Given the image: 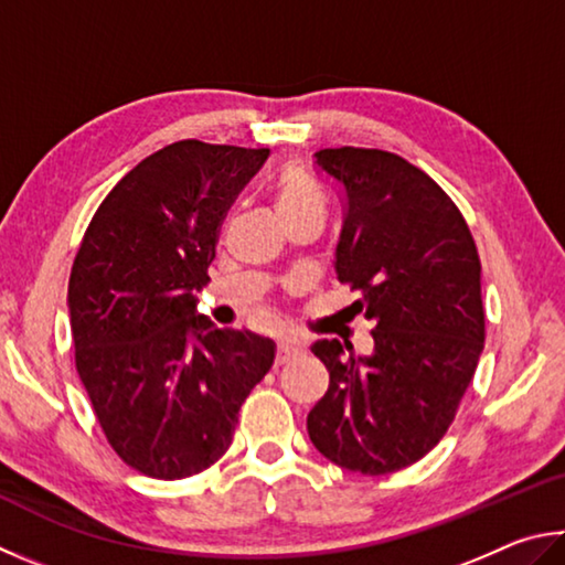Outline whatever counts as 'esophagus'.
<instances>
[{"label":"esophagus","instance_id":"1","mask_svg":"<svg viewBox=\"0 0 565 565\" xmlns=\"http://www.w3.org/2000/svg\"><path fill=\"white\" fill-rule=\"evenodd\" d=\"M300 354V344H295L292 340H282L277 344V354H275V367H280V364H288L290 360H295Z\"/></svg>","mask_w":565,"mask_h":565}]
</instances>
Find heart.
I'll use <instances>...</instances> for the list:
<instances>
[{
	"label": "heart",
	"instance_id": "1",
	"mask_svg": "<svg viewBox=\"0 0 565 565\" xmlns=\"http://www.w3.org/2000/svg\"><path fill=\"white\" fill-rule=\"evenodd\" d=\"M275 205L280 217H290L305 211H322V195L318 185L310 181V175L300 171V168L288 166L282 168L275 181Z\"/></svg>",
	"mask_w": 565,
	"mask_h": 565
}]
</instances>
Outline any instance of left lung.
Here are the masks:
<instances>
[{"label": "left lung", "instance_id": "left-lung-1", "mask_svg": "<svg viewBox=\"0 0 565 565\" xmlns=\"http://www.w3.org/2000/svg\"><path fill=\"white\" fill-rule=\"evenodd\" d=\"M315 158L342 198L334 270L374 320V352L312 344L330 387L308 434L338 467L382 477L427 457L457 417L487 338L481 260L457 203L422 168L380 148H322Z\"/></svg>", "mask_w": 565, "mask_h": 565}]
</instances>
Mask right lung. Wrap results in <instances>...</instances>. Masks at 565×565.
<instances>
[{
    "instance_id": "add662e5",
    "label": "right lung",
    "mask_w": 565,
    "mask_h": 565,
    "mask_svg": "<svg viewBox=\"0 0 565 565\" xmlns=\"http://www.w3.org/2000/svg\"><path fill=\"white\" fill-rule=\"evenodd\" d=\"M270 148L175 141L131 168L68 277L74 362L106 441L151 479L205 471L273 367V340L195 315L217 235Z\"/></svg>"
}]
</instances>
